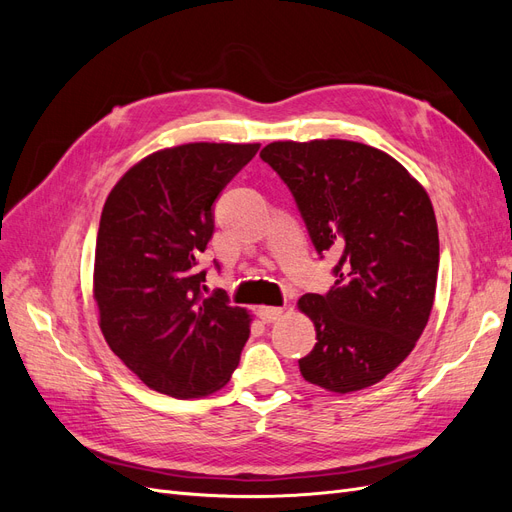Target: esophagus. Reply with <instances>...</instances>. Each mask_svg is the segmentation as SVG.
I'll return each mask as SVG.
<instances>
[{"instance_id": "1", "label": "esophagus", "mask_w": 512, "mask_h": 512, "mask_svg": "<svg viewBox=\"0 0 512 512\" xmlns=\"http://www.w3.org/2000/svg\"><path fill=\"white\" fill-rule=\"evenodd\" d=\"M282 314H284L282 307H260V318H262V322H267V324L280 320Z\"/></svg>"}]
</instances>
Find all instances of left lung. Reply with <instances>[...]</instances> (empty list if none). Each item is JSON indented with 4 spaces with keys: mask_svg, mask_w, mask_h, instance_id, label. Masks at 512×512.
<instances>
[{
    "mask_svg": "<svg viewBox=\"0 0 512 512\" xmlns=\"http://www.w3.org/2000/svg\"><path fill=\"white\" fill-rule=\"evenodd\" d=\"M294 196L316 252H339L335 286L307 292L316 346L301 376L333 393L367 389L416 346L436 297L440 241L425 188L363 143L277 141L260 151Z\"/></svg>",
    "mask_w": 512,
    "mask_h": 512,
    "instance_id": "left-lung-1",
    "label": "left lung"
}]
</instances>
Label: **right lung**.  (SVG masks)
<instances>
[{
  "label": "right lung",
  "mask_w": 512,
  "mask_h": 512,
  "mask_svg": "<svg viewBox=\"0 0 512 512\" xmlns=\"http://www.w3.org/2000/svg\"><path fill=\"white\" fill-rule=\"evenodd\" d=\"M258 143H188L151 153L108 194L94 265L100 329L149 389L192 399L230 380L250 314L207 292L198 254L213 237V205Z\"/></svg>",
  "instance_id": "1"
}]
</instances>
